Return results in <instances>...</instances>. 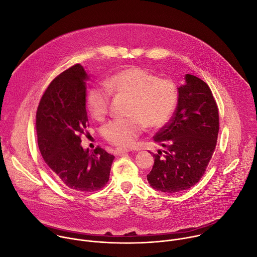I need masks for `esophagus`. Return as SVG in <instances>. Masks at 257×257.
<instances>
[{
    "instance_id": "esophagus-1",
    "label": "esophagus",
    "mask_w": 257,
    "mask_h": 257,
    "mask_svg": "<svg viewBox=\"0 0 257 257\" xmlns=\"http://www.w3.org/2000/svg\"><path fill=\"white\" fill-rule=\"evenodd\" d=\"M125 153H128V151L124 150V149H120V148H116L114 150V154H115V155H117V156H121V155H123V154H125Z\"/></svg>"
}]
</instances>
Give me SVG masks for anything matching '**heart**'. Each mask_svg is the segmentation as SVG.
Segmentation results:
<instances>
[{"label":"heart","mask_w":257,"mask_h":257,"mask_svg":"<svg viewBox=\"0 0 257 257\" xmlns=\"http://www.w3.org/2000/svg\"><path fill=\"white\" fill-rule=\"evenodd\" d=\"M112 93L131 97L127 119H113L102 128V136L119 148H130L145 126L157 130L170 119L178 101V88L170 79H162L140 67H128L115 73L105 85L92 87L86 105L96 120L109 111Z\"/></svg>","instance_id":"1"}]
</instances>
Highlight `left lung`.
Listing matches in <instances>:
<instances>
[{"label": "left lung", "instance_id": "8db88e82", "mask_svg": "<svg viewBox=\"0 0 257 257\" xmlns=\"http://www.w3.org/2000/svg\"><path fill=\"white\" fill-rule=\"evenodd\" d=\"M178 88V104L170 121L154 137L165 148L153 154L147 179L162 192H178L196 184L207 170L219 134V108L209 85L187 74Z\"/></svg>", "mask_w": 257, "mask_h": 257}]
</instances>
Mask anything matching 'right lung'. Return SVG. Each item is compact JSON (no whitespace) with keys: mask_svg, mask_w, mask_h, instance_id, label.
<instances>
[{"mask_svg":"<svg viewBox=\"0 0 257 257\" xmlns=\"http://www.w3.org/2000/svg\"><path fill=\"white\" fill-rule=\"evenodd\" d=\"M87 78L79 64L64 71L47 86L36 111L41 156L58 181L76 192H94L103 187L114 159L99 146L91 154L80 145L89 127Z\"/></svg>","mask_w":257,"mask_h":257,"instance_id":"add662e5","label":"right lung"}]
</instances>
